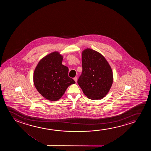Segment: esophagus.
<instances>
[{
  "label": "esophagus",
  "mask_w": 151,
  "mask_h": 151,
  "mask_svg": "<svg viewBox=\"0 0 151 151\" xmlns=\"http://www.w3.org/2000/svg\"><path fill=\"white\" fill-rule=\"evenodd\" d=\"M74 80L75 81L76 83H77V77H75L74 78Z\"/></svg>",
  "instance_id": "esophagus-1"
}]
</instances>
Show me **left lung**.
Wrapping results in <instances>:
<instances>
[{
    "label": "left lung",
    "instance_id": "obj_1",
    "mask_svg": "<svg viewBox=\"0 0 151 151\" xmlns=\"http://www.w3.org/2000/svg\"><path fill=\"white\" fill-rule=\"evenodd\" d=\"M83 72L77 83L88 98L101 99L107 94L113 83L111 68L101 54L90 48L82 52Z\"/></svg>",
    "mask_w": 151,
    "mask_h": 151
}]
</instances>
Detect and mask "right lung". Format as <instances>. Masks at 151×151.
<instances>
[{
	"instance_id": "1",
	"label": "right lung",
	"mask_w": 151,
	"mask_h": 151,
	"mask_svg": "<svg viewBox=\"0 0 151 151\" xmlns=\"http://www.w3.org/2000/svg\"><path fill=\"white\" fill-rule=\"evenodd\" d=\"M63 56L54 52L40 60L33 73V83L37 91L46 99L56 101L69 86L75 83L68 77V68L62 64Z\"/></svg>"
}]
</instances>
